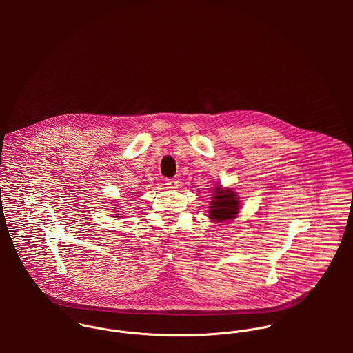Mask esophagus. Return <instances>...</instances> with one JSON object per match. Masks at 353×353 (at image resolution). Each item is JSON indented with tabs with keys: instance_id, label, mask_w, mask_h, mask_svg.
<instances>
[{
	"instance_id": "34e87169",
	"label": "esophagus",
	"mask_w": 353,
	"mask_h": 353,
	"mask_svg": "<svg viewBox=\"0 0 353 353\" xmlns=\"http://www.w3.org/2000/svg\"><path fill=\"white\" fill-rule=\"evenodd\" d=\"M178 179H175V178H172V179H165V186L168 188V189H176L178 188Z\"/></svg>"
}]
</instances>
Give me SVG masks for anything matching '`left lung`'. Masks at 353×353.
Returning a JSON list of instances; mask_svg holds the SVG:
<instances>
[{"instance_id": "1", "label": "left lung", "mask_w": 353, "mask_h": 353, "mask_svg": "<svg viewBox=\"0 0 353 353\" xmlns=\"http://www.w3.org/2000/svg\"><path fill=\"white\" fill-rule=\"evenodd\" d=\"M210 201L208 206V217L214 223L234 220L241 210V201L234 188H223L214 185L210 188Z\"/></svg>"}]
</instances>
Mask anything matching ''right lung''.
I'll list each match as a JSON object with an SVG mask.
<instances>
[{
  "label": "right lung",
  "mask_w": 353,
  "mask_h": 353,
  "mask_svg": "<svg viewBox=\"0 0 353 353\" xmlns=\"http://www.w3.org/2000/svg\"><path fill=\"white\" fill-rule=\"evenodd\" d=\"M117 206H118L117 203H112L111 208H114V209H112V213H111L112 216H111V217H118V219H119V217H122V213L118 210L119 208H117Z\"/></svg>",
  "instance_id": "1"
}]
</instances>
